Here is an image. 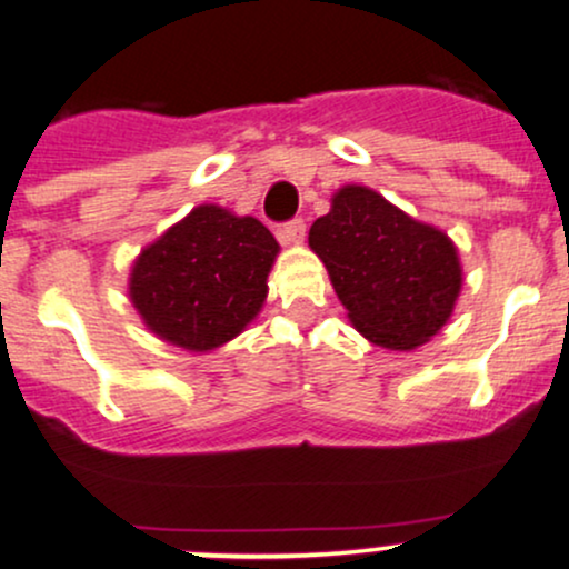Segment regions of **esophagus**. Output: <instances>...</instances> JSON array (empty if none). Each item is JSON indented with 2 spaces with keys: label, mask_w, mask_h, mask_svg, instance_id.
I'll return each mask as SVG.
<instances>
[{
  "label": "esophagus",
  "mask_w": 569,
  "mask_h": 569,
  "mask_svg": "<svg viewBox=\"0 0 569 569\" xmlns=\"http://www.w3.org/2000/svg\"><path fill=\"white\" fill-rule=\"evenodd\" d=\"M278 240L286 242V246H299L305 240V221L302 218H295V221L283 223L278 229Z\"/></svg>",
  "instance_id": "obj_1"
}]
</instances>
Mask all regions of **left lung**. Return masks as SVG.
<instances>
[{
	"label": "left lung",
	"mask_w": 569,
	"mask_h": 569,
	"mask_svg": "<svg viewBox=\"0 0 569 569\" xmlns=\"http://www.w3.org/2000/svg\"><path fill=\"white\" fill-rule=\"evenodd\" d=\"M310 251L327 267L348 321L372 346L416 351L453 316L465 283L459 248L383 193L348 183L310 227Z\"/></svg>",
	"instance_id": "8db88e82"
}]
</instances>
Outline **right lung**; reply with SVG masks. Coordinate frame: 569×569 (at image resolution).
<instances>
[{"label": "right lung", "instance_id": "add662e5", "mask_svg": "<svg viewBox=\"0 0 569 569\" xmlns=\"http://www.w3.org/2000/svg\"><path fill=\"white\" fill-rule=\"evenodd\" d=\"M278 253L259 218L199 204L142 248L129 272V299L167 346L210 353L261 313Z\"/></svg>", "mask_w": 569, "mask_h": 569}]
</instances>
